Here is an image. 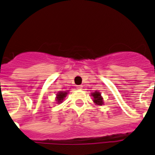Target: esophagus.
<instances>
[{"label":"esophagus","mask_w":155,"mask_h":155,"mask_svg":"<svg viewBox=\"0 0 155 155\" xmlns=\"http://www.w3.org/2000/svg\"><path fill=\"white\" fill-rule=\"evenodd\" d=\"M82 87H83V86H82V85H77V86H76V88L79 89V90H81Z\"/></svg>","instance_id":"34e87169"}]
</instances>
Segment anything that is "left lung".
I'll return each mask as SVG.
<instances>
[{
	"label": "left lung",
	"mask_w": 155,
	"mask_h": 155,
	"mask_svg": "<svg viewBox=\"0 0 155 155\" xmlns=\"http://www.w3.org/2000/svg\"><path fill=\"white\" fill-rule=\"evenodd\" d=\"M91 95L93 96V101L96 105H99L101 106L104 104V101H103V98L101 96V94L99 92H98L97 91H95V92H93L91 94Z\"/></svg>",
	"instance_id": "1"
}]
</instances>
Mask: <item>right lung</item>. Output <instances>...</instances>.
I'll return each instance as SVG.
<instances>
[{
  "label": "right lung",
  "instance_id": "1",
  "mask_svg": "<svg viewBox=\"0 0 155 155\" xmlns=\"http://www.w3.org/2000/svg\"><path fill=\"white\" fill-rule=\"evenodd\" d=\"M67 94H68L67 91H60V92H58V94L56 95V101H57V104L62 103L64 99L66 97Z\"/></svg>",
  "mask_w": 155,
  "mask_h": 155
}]
</instances>
